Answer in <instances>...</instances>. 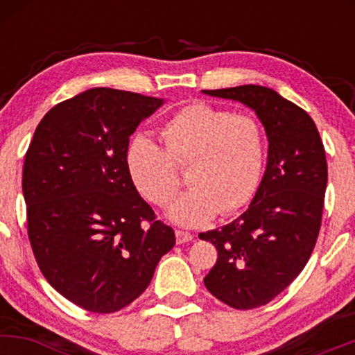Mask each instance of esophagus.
<instances>
[{
    "mask_svg": "<svg viewBox=\"0 0 355 355\" xmlns=\"http://www.w3.org/2000/svg\"><path fill=\"white\" fill-rule=\"evenodd\" d=\"M175 237H177V243H187V242H191V240H193V235H191L190 232H185V230H177L175 232Z\"/></svg>",
    "mask_w": 355,
    "mask_h": 355,
    "instance_id": "esophagus-1",
    "label": "esophagus"
}]
</instances>
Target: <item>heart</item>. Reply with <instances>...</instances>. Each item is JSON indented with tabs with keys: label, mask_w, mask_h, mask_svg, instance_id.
Masks as SVG:
<instances>
[{
	"label": "heart",
	"mask_w": 355,
	"mask_h": 355,
	"mask_svg": "<svg viewBox=\"0 0 355 355\" xmlns=\"http://www.w3.org/2000/svg\"><path fill=\"white\" fill-rule=\"evenodd\" d=\"M164 148L137 137L126 148V170L138 193L166 207L180 189L177 168L190 187L170 207L178 225L195 227L230 215L254 198L266 165V133L250 115L195 101L162 125Z\"/></svg>",
	"instance_id": "obj_1"
}]
</instances>
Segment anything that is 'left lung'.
<instances>
[{"instance_id":"obj_1","label":"left lung","mask_w":355,"mask_h":355,"mask_svg":"<svg viewBox=\"0 0 355 355\" xmlns=\"http://www.w3.org/2000/svg\"><path fill=\"white\" fill-rule=\"evenodd\" d=\"M203 93L255 110L268 138L267 170L248 210L198 235L218 254L205 287L223 304L248 311L275 299L311 259L327 187L325 150L309 113L272 88L242 85Z\"/></svg>"}]
</instances>
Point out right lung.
Masks as SVG:
<instances>
[{
  "label": "right lung",
  "instance_id": "obj_1",
  "mask_svg": "<svg viewBox=\"0 0 355 355\" xmlns=\"http://www.w3.org/2000/svg\"><path fill=\"white\" fill-rule=\"evenodd\" d=\"M164 100L92 88L55 105L23 165L28 239L44 279L85 311L112 313L148 287L175 232L126 170L130 135Z\"/></svg>",
  "mask_w": 355,
  "mask_h": 355
}]
</instances>
